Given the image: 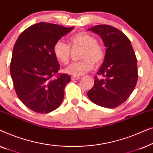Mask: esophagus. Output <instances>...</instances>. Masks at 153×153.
Instances as JSON below:
<instances>
[{
  "label": "esophagus",
  "instance_id": "esophagus-1",
  "mask_svg": "<svg viewBox=\"0 0 153 153\" xmlns=\"http://www.w3.org/2000/svg\"><path fill=\"white\" fill-rule=\"evenodd\" d=\"M79 79H80V77H79V76H72V81L79 80Z\"/></svg>",
  "mask_w": 153,
  "mask_h": 153
}]
</instances>
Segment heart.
<instances>
[{
  "instance_id": "obj_1",
  "label": "heart",
  "mask_w": 153,
  "mask_h": 153,
  "mask_svg": "<svg viewBox=\"0 0 153 153\" xmlns=\"http://www.w3.org/2000/svg\"><path fill=\"white\" fill-rule=\"evenodd\" d=\"M70 41L73 46L82 47L81 54L82 60L67 67L64 70L66 74L74 76H81L93 70L95 62L99 64L102 62L104 57V49L97 43V39L93 35L86 33H79L71 37ZM53 51L56 59L62 63H68L70 53V47L68 44L62 39L56 41Z\"/></svg>"
}]
</instances>
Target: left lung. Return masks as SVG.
<instances>
[{"mask_svg":"<svg viewBox=\"0 0 153 153\" xmlns=\"http://www.w3.org/2000/svg\"><path fill=\"white\" fill-rule=\"evenodd\" d=\"M101 37L105 46L104 61L95 76V83L87 93L97 105L115 108L126 101L138 79L137 60L130 40L123 32L108 25H97L88 29Z\"/></svg>","mask_w":153,"mask_h":153,"instance_id":"1","label":"left lung"}]
</instances>
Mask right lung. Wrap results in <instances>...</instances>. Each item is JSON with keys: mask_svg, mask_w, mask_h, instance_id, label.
Here are the masks:
<instances>
[{"mask_svg": "<svg viewBox=\"0 0 153 153\" xmlns=\"http://www.w3.org/2000/svg\"><path fill=\"white\" fill-rule=\"evenodd\" d=\"M74 28L38 23L26 29L14 46L10 74L14 89L21 101L33 111L51 112L63 100L70 76L62 74L53 78L60 70L53 48Z\"/></svg>", "mask_w": 153, "mask_h": 153, "instance_id": "add662e5", "label": "right lung"}]
</instances>
